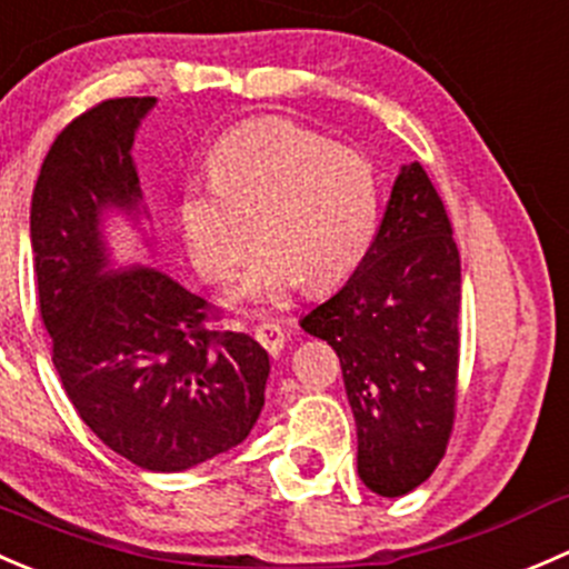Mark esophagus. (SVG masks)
Listing matches in <instances>:
<instances>
[{"label": "esophagus", "instance_id": "esophagus-1", "mask_svg": "<svg viewBox=\"0 0 569 569\" xmlns=\"http://www.w3.org/2000/svg\"><path fill=\"white\" fill-rule=\"evenodd\" d=\"M254 340L260 342V346L266 348L271 357H279V353H282V348H284L287 337H284L282 326H279V323H260L254 329Z\"/></svg>", "mask_w": 569, "mask_h": 569}]
</instances>
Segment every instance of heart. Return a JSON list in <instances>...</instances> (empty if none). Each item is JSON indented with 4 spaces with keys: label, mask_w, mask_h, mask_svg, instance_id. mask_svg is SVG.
<instances>
[{
    "label": "heart",
    "mask_w": 569,
    "mask_h": 569,
    "mask_svg": "<svg viewBox=\"0 0 569 569\" xmlns=\"http://www.w3.org/2000/svg\"><path fill=\"white\" fill-rule=\"evenodd\" d=\"M210 188L184 190L179 229L207 282H227L260 243L232 292V307L282 303L301 282L335 287L357 271L381 218L373 160L284 118L238 123L207 157Z\"/></svg>",
    "instance_id": "1"
}]
</instances>
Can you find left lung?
I'll list each match as a JSON object with an SVG mask.
<instances>
[{"label": "left lung", "instance_id": "obj_1", "mask_svg": "<svg viewBox=\"0 0 569 569\" xmlns=\"http://www.w3.org/2000/svg\"><path fill=\"white\" fill-rule=\"evenodd\" d=\"M462 266L435 184L401 166L373 246L301 318L340 357L357 423V473L381 498L426 481L446 453L457 407Z\"/></svg>", "mask_w": 569, "mask_h": 569}]
</instances>
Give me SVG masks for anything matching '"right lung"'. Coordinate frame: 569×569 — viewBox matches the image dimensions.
<instances>
[{"label":"right lung","mask_w":569,"mask_h":569,"mask_svg":"<svg viewBox=\"0 0 569 569\" xmlns=\"http://www.w3.org/2000/svg\"><path fill=\"white\" fill-rule=\"evenodd\" d=\"M154 96L96 104L69 123L38 173L32 268L52 362L88 429L118 457L182 473L240 446L266 407V348L204 326V298L151 266H118L110 227L151 251L132 160Z\"/></svg>","instance_id":"1"}]
</instances>
